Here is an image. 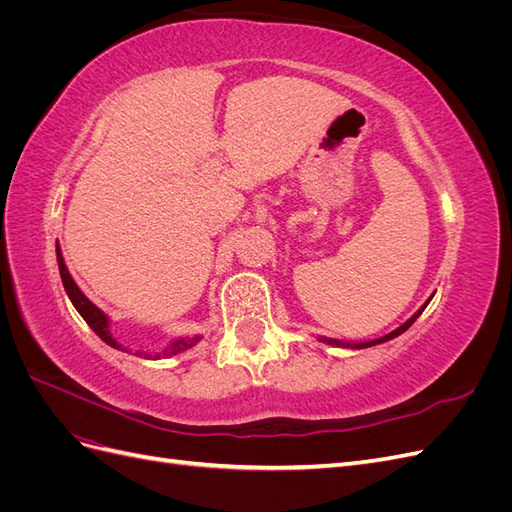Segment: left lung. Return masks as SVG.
<instances>
[{"label":"left lung","mask_w":512,"mask_h":512,"mask_svg":"<svg viewBox=\"0 0 512 512\" xmlns=\"http://www.w3.org/2000/svg\"><path fill=\"white\" fill-rule=\"evenodd\" d=\"M429 303V301H427ZM427 303L421 307V309H418V312L410 318V320H406L404 324H401V327L399 329H395L393 333H389V335H384V337H378V339H371V342H363V344H342V342H335V339H327V337H324L322 339V342H327V344H333V346H348V348H369V346H376V344H382V342H389V339H393V337H397V335H401V333H404V331H408L410 327H412V322L418 318V316H421L423 314V309L427 307Z\"/></svg>","instance_id":"8db88e82"}]
</instances>
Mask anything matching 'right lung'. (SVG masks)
<instances>
[{"label":"right lung","instance_id":"obj_1","mask_svg":"<svg viewBox=\"0 0 512 512\" xmlns=\"http://www.w3.org/2000/svg\"><path fill=\"white\" fill-rule=\"evenodd\" d=\"M57 265H59L61 282H64V288H66V292H68V297H70L72 305L76 307V312H79V314L83 316V320L89 324L91 329H94V333L102 339V342H106L108 346H113V348H121V346L115 342V339H113L111 331H108V318H106V314L102 312V309H98L94 303H91V301L85 297V294L81 292V288L74 284L72 275H70V271H68V267H66V262H64V256H61L59 243H57ZM196 342H198V337H194V339H190V337H179V339H175V342H170V346H168L162 354H147V352H136V354H138V356H145V359H160V356H173V354H179V352H183V350H188V348H192Z\"/></svg>","mask_w":512,"mask_h":512}]
</instances>
